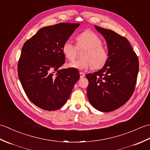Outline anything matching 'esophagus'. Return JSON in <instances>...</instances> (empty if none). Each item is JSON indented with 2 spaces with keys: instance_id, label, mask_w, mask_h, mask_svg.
<instances>
[{
  "instance_id": "esophagus-1",
  "label": "esophagus",
  "mask_w": 150,
  "mask_h": 150,
  "mask_svg": "<svg viewBox=\"0 0 150 150\" xmlns=\"http://www.w3.org/2000/svg\"><path fill=\"white\" fill-rule=\"evenodd\" d=\"M85 77V74L84 73H82V72H80V77L81 78H83V77Z\"/></svg>"
}]
</instances>
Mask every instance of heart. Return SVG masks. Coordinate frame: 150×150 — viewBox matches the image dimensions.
<instances>
[{
    "mask_svg": "<svg viewBox=\"0 0 150 150\" xmlns=\"http://www.w3.org/2000/svg\"><path fill=\"white\" fill-rule=\"evenodd\" d=\"M76 46L69 40L62 46L63 55L69 61H73L77 56L79 51H82V59L70 62L69 68L83 70L93 67L95 69H100L108 59L107 50L103 45V40L97 34L91 31H85L76 37Z\"/></svg>",
    "mask_w": 150,
    "mask_h": 150,
    "instance_id": "heart-1",
    "label": "heart"
}]
</instances>
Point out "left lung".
Returning <instances> with one entry per match:
<instances>
[{
    "mask_svg": "<svg viewBox=\"0 0 150 150\" xmlns=\"http://www.w3.org/2000/svg\"><path fill=\"white\" fill-rule=\"evenodd\" d=\"M95 27L106 39L108 59L99 71L86 75L87 95L95 109L110 112L126 104L134 92L139 59L125 37L112 30Z\"/></svg>",
    "mask_w": 150,
    "mask_h": 150,
    "instance_id": "obj_1",
    "label": "left lung"
}]
</instances>
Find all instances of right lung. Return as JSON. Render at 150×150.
Instances as JSON below:
<instances>
[{"label":"right lung","instance_id":"obj_1","mask_svg":"<svg viewBox=\"0 0 150 150\" xmlns=\"http://www.w3.org/2000/svg\"><path fill=\"white\" fill-rule=\"evenodd\" d=\"M80 24L46 26L28 39L18 62V76L28 98L41 109L59 110L80 78L76 68L59 69L65 62L62 46Z\"/></svg>","mask_w":150,"mask_h":150}]
</instances>
